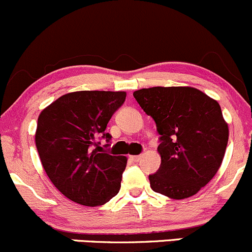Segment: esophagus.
<instances>
[{
	"mask_svg": "<svg viewBox=\"0 0 252 252\" xmlns=\"http://www.w3.org/2000/svg\"><path fill=\"white\" fill-rule=\"evenodd\" d=\"M129 158H131L133 162H138L140 158H142V155H132L129 156Z\"/></svg>",
	"mask_w": 252,
	"mask_h": 252,
	"instance_id": "obj_1",
	"label": "esophagus"
}]
</instances>
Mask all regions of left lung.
I'll list each match as a JSON object with an SVG mask.
<instances>
[{"label":"left lung","instance_id":"1","mask_svg":"<svg viewBox=\"0 0 252 252\" xmlns=\"http://www.w3.org/2000/svg\"><path fill=\"white\" fill-rule=\"evenodd\" d=\"M156 123L161 166L149 175L155 192L173 199L193 196L218 173L228 142L220 104L190 86L140 89L133 93Z\"/></svg>","mask_w":252,"mask_h":252}]
</instances>
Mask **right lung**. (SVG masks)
I'll return each instance as SVG.
<instances>
[{
	"label": "right lung",
	"mask_w": 252,
	"mask_h": 252,
	"mask_svg": "<svg viewBox=\"0 0 252 252\" xmlns=\"http://www.w3.org/2000/svg\"><path fill=\"white\" fill-rule=\"evenodd\" d=\"M125 98L124 91H75L38 116L34 140L43 168L55 188L78 204H105L120 190L126 156L98 151L97 139L109 142L107 124Z\"/></svg>",
	"instance_id": "obj_1"
}]
</instances>
